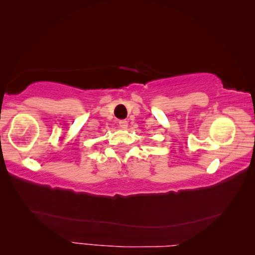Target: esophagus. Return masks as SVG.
Instances as JSON below:
<instances>
[{"label":"esophagus","mask_w":255,"mask_h":255,"mask_svg":"<svg viewBox=\"0 0 255 255\" xmlns=\"http://www.w3.org/2000/svg\"><path fill=\"white\" fill-rule=\"evenodd\" d=\"M127 126H128V122H127V120H120V122H119V127L127 128Z\"/></svg>","instance_id":"34e87169"}]
</instances>
